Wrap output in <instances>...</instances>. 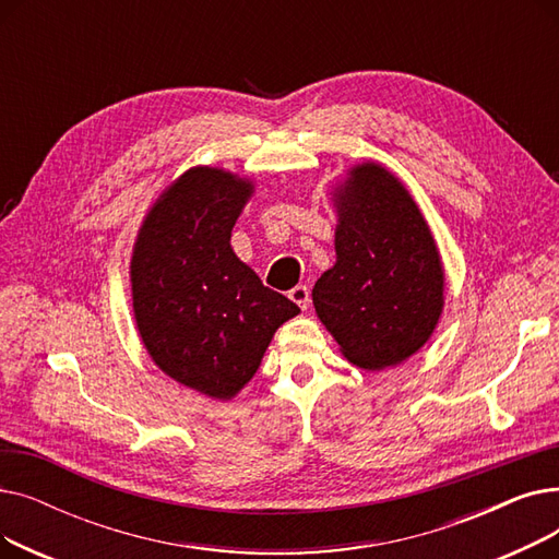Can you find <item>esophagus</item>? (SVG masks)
I'll return each mask as SVG.
<instances>
[{"label":"esophagus","instance_id":"34e87169","mask_svg":"<svg viewBox=\"0 0 559 559\" xmlns=\"http://www.w3.org/2000/svg\"><path fill=\"white\" fill-rule=\"evenodd\" d=\"M289 299L295 301L301 310H308L310 308V287L308 285H297L289 289Z\"/></svg>","mask_w":559,"mask_h":559}]
</instances>
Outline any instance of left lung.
Wrapping results in <instances>:
<instances>
[{"label":"left lung","mask_w":559,"mask_h":559,"mask_svg":"<svg viewBox=\"0 0 559 559\" xmlns=\"http://www.w3.org/2000/svg\"><path fill=\"white\" fill-rule=\"evenodd\" d=\"M337 260L312 304L348 362L376 371L428 342L444 308V270L405 186L378 163L348 171L335 192Z\"/></svg>","instance_id":"left-lung-1"}]
</instances>
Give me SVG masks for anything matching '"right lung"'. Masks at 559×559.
<instances>
[{"label":"right lung","instance_id":"1","mask_svg":"<svg viewBox=\"0 0 559 559\" xmlns=\"http://www.w3.org/2000/svg\"><path fill=\"white\" fill-rule=\"evenodd\" d=\"M253 186L217 167L179 176L146 215L131 258L133 312L152 360L176 383L233 399L299 306L230 249Z\"/></svg>","mask_w":559,"mask_h":559}]
</instances>
